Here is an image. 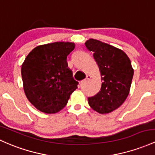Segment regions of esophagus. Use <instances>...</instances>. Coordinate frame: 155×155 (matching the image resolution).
Instances as JSON below:
<instances>
[{
	"mask_svg": "<svg viewBox=\"0 0 155 155\" xmlns=\"http://www.w3.org/2000/svg\"><path fill=\"white\" fill-rule=\"evenodd\" d=\"M90 79H91V76L87 75L86 78V79L83 80V81H81V86H82L83 84H84V83H86L88 81H89Z\"/></svg>",
	"mask_w": 155,
	"mask_h": 155,
	"instance_id": "1",
	"label": "esophagus"
}]
</instances>
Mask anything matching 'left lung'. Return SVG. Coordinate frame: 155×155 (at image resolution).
<instances>
[{
    "label": "left lung",
    "mask_w": 155,
    "mask_h": 155,
    "mask_svg": "<svg viewBox=\"0 0 155 155\" xmlns=\"http://www.w3.org/2000/svg\"><path fill=\"white\" fill-rule=\"evenodd\" d=\"M94 53L101 76L102 86L94 96L88 97V104L100 114H108L120 107L129 94L133 69L122 50L99 40L90 39L85 43Z\"/></svg>",
    "instance_id": "obj_1"
}]
</instances>
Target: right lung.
Listing matches in <instances>:
<instances>
[{"mask_svg":"<svg viewBox=\"0 0 155 155\" xmlns=\"http://www.w3.org/2000/svg\"><path fill=\"white\" fill-rule=\"evenodd\" d=\"M72 42H53L33 49L22 65L23 88L28 100L45 114L63 109L78 82L72 77L67 57L74 50Z\"/></svg>","mask_w":155,"mask_h":155,"instance_id":"1","label":"right lung"}]
</instances>
